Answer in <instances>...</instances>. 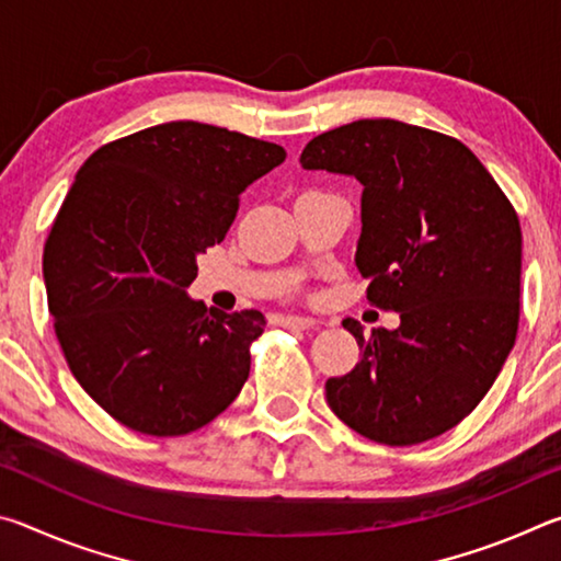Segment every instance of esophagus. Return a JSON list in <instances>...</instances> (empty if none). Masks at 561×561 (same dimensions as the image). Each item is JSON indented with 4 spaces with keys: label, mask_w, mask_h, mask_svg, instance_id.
Segmentation results:
<instances>
[{
    "label": "esophagus",
    "mask_w": 561,
    "mask_h": 561,
    "mask_svg": "<svg viewBox=\"0 0 561 561\" xmlns=\"http://www.w3.org/2000/svg\"><path fill=\"white\" fill-rule=\"evenodd\" d=\"M279 321H282V327H287V329H301V331L314 329V327L319 324L317 319H311V317H297V314H287V317H282Z\"/></svg>",
    "instance_id": "esophagus-1"
}]
</instances>
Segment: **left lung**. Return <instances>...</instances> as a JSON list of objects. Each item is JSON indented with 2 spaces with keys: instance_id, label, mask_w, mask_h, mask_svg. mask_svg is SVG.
<instances>
[{
  "instance_id": "left-lung-1",
  "label": "left lung",
  "mask_w": 561,
  "mask_h": 561,
  "mask_svg": "<svg viewBox=\"0 0 561 561\" xmlns=\"http://www.w3.org/2000/svg\"><path fill=\"white\" fill-rule=\"evenodd\" d=\"M299 163L364 185L356 267L366 299L401 314V327L371 336L344 319L360 360L329 378V408L383 445L438 438L485 398L515 346V207L458 138L393 118L321 133Z\"/></svg>"
}]
</instances>
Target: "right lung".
<instances>
[{
	"label": "right lung",
	"mask_w": 561,
	"mask_h": 561,
	"mask_svg": "<svg viewBox=\"0 0 561 561\" xmlns=\"http://www.w3.org/2000/svg\"><path fill=\"white\" fill-rule=\"evenodd\" d=\"M284 158L277 144L173 121L101 146L76 173L44 244L49 314L76 381L126 428L193 433L242 391L267 321L185 289L244 187Z\"/></svg>",
	"instance_id": "1"
}]
</instances>
